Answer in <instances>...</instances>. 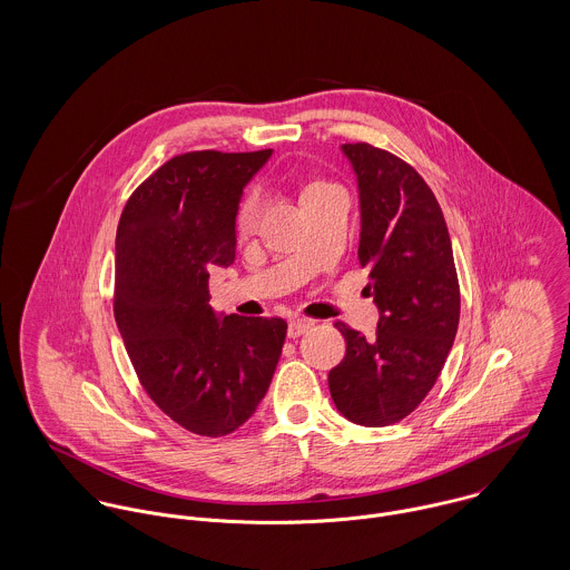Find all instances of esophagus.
I'll return each instance as SVG.
<instances>
[{
    "label": "esophagus",
    "mask_w": 570,
    "mask_h": 570,
    "mask_svg": "<svg viewBox=\"0 0 570 570\" xmlns=\"http://www.w3.org/2000/svg\"><path fill=\"white\" fill-rule=\"evenodd\" d=\"M314 326V321H307V318H301V321H292L287 326V335L289 337H301L305 331H309Z\"/></svg>",
    "instance_id": "esophagus-1"
}]
</instances>
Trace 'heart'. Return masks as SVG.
<instances>
[{"label":"heart","instance_id":"heart-1","mask_svg":"<svg viewBox=\"0 0 570 570\" xmlns=\"http://www.w3.org/2000/svg\"><path fill=\"white\" fill-rule=\"evenodd\" d=\"M258 213H261V197H249L242 208V215H239V224L242 228H252L258 219Z\"/></svg>","mask_w":570,"mask_h":570}]
</instances>
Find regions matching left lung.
Segmentation results:
<instances>
[{"label":"left lung","instance_id":"left-lung-1","mask_svg":"<svg viewBox=\"0 0 570 570\" xmlns=\"http://www.w3.org/2000/svg\"><path fill=\"white\" fill-rule=\"evenodd\" d=\"M360 190V263L380 312L375 337L335 323L344 360L328 371L335 407L353 423L402 421L434 386L454 344L461 292L450 233L423 177L366 142L342 145Z\"/></svg>","mask_w":570,"mask_h":570}]
</instances>
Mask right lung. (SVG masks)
I'll return each instance as SVG.
<instances>
[{"instance_id":"1","label":"right lung","mask_w":570,"mask_h":570,"mask_svg":"<svg viewBox=\"0 0 570 570\" xmlns=\"http://www.w3.org/2000/svg\"><path fill=\"white\" fill-rule=\"evenodd\" d=\"M272 158L193 151L129 197L116 233L114 316L140 384L181 428H242L274 377L287 323L210 307L208 269L230 267L249 179Z\"/></svg>"}]
</instances>
